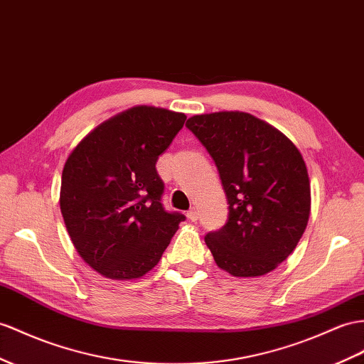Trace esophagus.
<instances>
[{"label": "esophagus", "instance_id": "esophagus-1", "mask_svg": "<svg viewBox=\"0 0 364 364\" xmlns=\"http://www.w3.org/2000/svg\"><path fill=\"white\" fill-rule=\"evenodd\" d=\"M188 218H189L191 221H197V220H198V210L195 209V208H192L191 210H188Z\"/></svg>", "mask_w": 364, "mask_h": 364}]
</instances>
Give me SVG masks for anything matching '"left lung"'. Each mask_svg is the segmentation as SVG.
I'll list each match as a JSON object with an SVG mask.
<instances>
[{
  "instance_id": "obj_1",
  "label": "left lung",
  "mask_w": 364,
  "mask_h": 364,
  "mask_svg": "<svg viewBox=\"0 0 364 364\" xmlns=\"http://www.w3.org/2000/svg\"><path fill=\"white\" fill-rule=\"evenodd\" d=\"M215 161L229 215L204 237L218 267L259 277L294 252L311 213L303 156L278 129L246 112L193 115L186 123Z\"/></svg>"
}]
</instances>
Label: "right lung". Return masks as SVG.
I'll return each mask as SVG.
<instances>
[{"instance_id": "obj_1", "label": "right lung", "mask_w": 364, "mask_h": 364, "mask_svg": "<svg viewBox=\"0 0 364 364\" xmlns=\"http://www.w3.org/2000/svg\"><path fill=\"white\" fill-rule=\"evenodd\" d=\"M184 121L178 112L136 106L97 126L69 155L60 208L77 252L98 274L143 277L186 220L163 208L155 167Z\"/></svg>"}]
</instances>
